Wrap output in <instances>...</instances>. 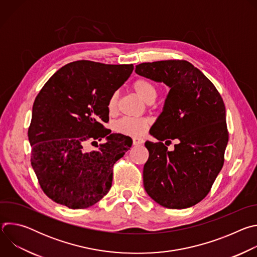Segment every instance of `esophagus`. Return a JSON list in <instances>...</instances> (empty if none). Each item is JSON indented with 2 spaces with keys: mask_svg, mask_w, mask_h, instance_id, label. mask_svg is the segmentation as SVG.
<instances>
[{
  "mask_svg": "<svg viewBox=\"0 0 257 257\" xmlns=\"http://www.w3.org/2000/svg\"><path fill=\"white\" fill-rule=\"evenodd\" d=\"M144 142V140L142 139V138H140V137H134L133 138V144L134 145H140V144H142Z\"/></svg>",
  "mask_w": 257,
  "mask_h": 257,
  "instance_id": "obj_1",
  "label": "esophagus"
}]
</instances>
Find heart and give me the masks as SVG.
Returning a JSON list of instances; mask_svg holds the SVG:
<instances>
[{"label": "heart", "instance_id": "heart-1", "mask_svg": "<svg viewBox=\"0 0 257 257\" xmlns=\"http://www.w3.org/2000/svg\"><path fill=\"white\" fill-rule=\"evenodd\" d=\"M133 88L141 99L148 101L151 98L157 97V88L149 80L140 78L134 81ZM108 111L113 113L117 108V93H113L107 102ZM149 126V120L145 118H134V117H124L120 119L115 124V129L117 132L125 134L138 136L142 135Z\"/></svg>", "mask_w": 257, "mask_h": 257}]
</instances>
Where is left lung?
Returning a JSON list of instances; mask_svg holds the SVG:
<instances>
[{
  "label": "left lung",
  "mask_w": 257,
  "mask_h": 257,
  "mask_svg": "<svg viewBox=\"0 0 257 257\" xmlns=\"http://www.w3.org/2000/svg\"><path fill=\"white\" fill-rule=\"evenodd\" d=\"M136 74L163 82L170 91L146 141L144 189L160 205L182 209L209 192L224 165L229 134L221 94L203 73L184 60L142 63ZM176 140L170 152L161 141Z\"/></svg>",
  "instance_id": "obj_1"
}]
</instances>
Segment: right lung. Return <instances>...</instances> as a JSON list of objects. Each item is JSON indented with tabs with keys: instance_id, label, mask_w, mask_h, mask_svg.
Returning <instances> with one entry per match:
<instances>
[{
	"instance_id": "right-lung-1",
	"label": "right lung",
	"mask_w": 257,
	"mask_h": 257,
	"mask_svg": "<svg viewBox=\"0 0 257 257\" xmlns=\"http://www.w3.org/2000/svg\"><path fill=\"white\" fill-rule=\"evenodd\" d=\"M133 65L72 62L48 80L36 96L28 139L31 166L48 197L69 208H86L111 189L113 166L132 139L111 133L109 97L129 78ZM106 142L86 152L88 139ZM94 142V141H93Z\"/></svg>"
}]
</instances>
